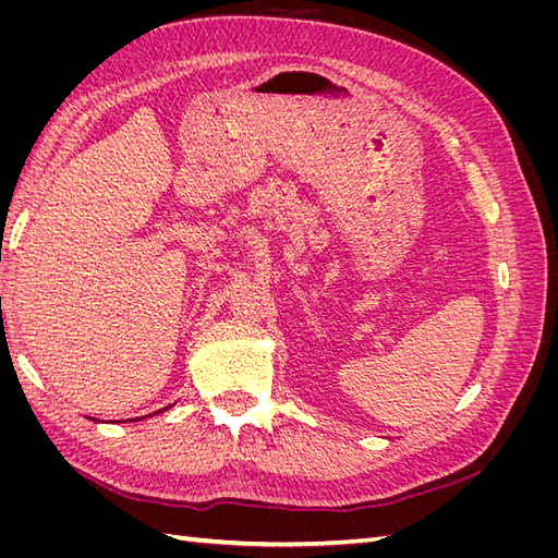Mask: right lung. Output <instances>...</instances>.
Segmentation results:
<instances>
[{"label": "right lung", "instance_id": "add662e5", "mask_svg": "<svg viewBox=\"0 0 558 558\" xmlns=\"http://www.w3.org/2000/svg\"><path fill=\"white\" fill-rule=\"evenodd\" d=\"M165 410H167V408H165ZM160 412H162V410H160ZM130 421H134V418H130Z\"/></svg>", "mask_w": 558, "mask_h": 558}]
</instances>
